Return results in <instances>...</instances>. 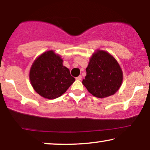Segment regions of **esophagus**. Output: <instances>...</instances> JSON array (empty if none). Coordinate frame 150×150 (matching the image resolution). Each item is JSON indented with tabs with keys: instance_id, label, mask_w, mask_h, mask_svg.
I'll return each instance as SVG.
<instances>
[{
	"instance_id": "1",
	"label": "esophagus",
	"mask_w": 150,
	"mask_h": 150,
	"mask_svg": "<svg viewBox=\"0 0 150 150\" xmlns=\"http://www.w3.org/2000/svg\"><path fill=\"white\" fill-rule=\"evenodd\" d=\"M76 79L78 80V81H81V80L82 79V76H79L76 78Z\"/></svg>"
}]
</instances>
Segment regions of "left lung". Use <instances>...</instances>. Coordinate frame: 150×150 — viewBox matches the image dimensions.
Returning <instances> with one entry per match:
<instances>
[{"label": "left lung", "mask_w": 150, "mask_h": 150, "mask_svg": "<svg viewBox=\"0 0 150 150\" xmlns=\"http://www.w3.org/2000/svg\"><path fill=\"white\" fill-rule=\"evenodd\" d=\"M83 84L93 96L104 98L118 91L123 81V71L114 57L97 50L89 59Z\"/></svg>", "instance_id": "obj_1"}]
</instances>
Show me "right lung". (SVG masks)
<instances>
[{
    "label": "right lung",
    "instance_id": "1",
    "mask_svg": "<svg viewBox=\"0 0 150 150\" xmlns=\"http://www.w3.org/2000/svg\"><path fill=\"white\" fill-rule=\"evenodd\" d=\"M63 61L60 55L48 50L33 63L29 71L30 84L42 97L49 100L60 97L75 81Z\"/></svg>",
    "mask_w": 150,
    "mask_h": 150
}]
</instances>
